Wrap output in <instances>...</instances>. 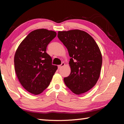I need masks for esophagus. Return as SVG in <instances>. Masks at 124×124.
Wrapping results in <instances>:
<instances>
[{
    "mask_svg": "<svg viewBox=\"0 0 124 124\" xmlns=\"http://www.w3.org/2000/svg\"><path fill=\"white\" fill-rule=\"evenodd\" d=\"M64 65H65L64 63L62 62L61 64H60V65H58V69H60V68H61L63 66H64Z\"/></svg>",
    "mask_w": 124,
    "mask_h": 124,
    "instance_id": "obj_1",
    "label": "esophagus"
}]
</instances>
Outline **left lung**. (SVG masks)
Returning <instances> with one entry per match:
<instances>
[{
  "mask_svg": "<svg viewBox=\"0 0 124 124\" xmlns=\"http://www.w3.org/2000/svg\"><path fill=\"white\" fill-rule=\"evenodd\" d=\"M57 37L68 50L71 72L64 78L65 84L77 95L92 89L99 78L102 54L91 35L83 31H59Z\"/></svg>",
  "mask_w": 124,
  "mask_h": 124,
  "instance_id": "8db88e82",
  "label": "left lung"
}]
</instances>
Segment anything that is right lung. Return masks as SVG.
Wrapping results in <instances>:
<instances>
[{"label":"right lung","mask_w":124,"mask_h":124,"mask_svg":"<svg viewBox=\"0 0 124 124\" xmlns=\"http://www.w3.org/2000/svg\"><path fill=\"white\" fill-rule=\"evenodd\" d=\"M56 36L54 31L36 29L25 38L15 52V70L18 80L27 91L34 95L46 89L57 70L46 52L47 46Z\"/></svg>","instance_id":"obj_1"}]
</instances>
